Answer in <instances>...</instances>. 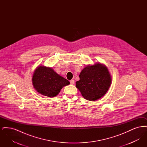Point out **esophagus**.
<instances>
[{
    "mask_svg": "<svg viewBox=\"0 0 147 147\" xmlns=\"http://www.w3.org/2000/svg\"><path fill=\"white\" fill-rule=\"evenodd\" d=\"M70 84H71V85H73V84H74V83H75V82H74V80H73V79H71V80L70 81Z\"/></svg>",
    "mask_w": 147,
    "mask_h": 147,
    "instance_id": "34e87169",
    "label": "esophagus"
}]
</instances>
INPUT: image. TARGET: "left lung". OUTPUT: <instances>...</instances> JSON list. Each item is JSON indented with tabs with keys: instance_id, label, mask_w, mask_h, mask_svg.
<instances>
[{
	"instance_id": "left-lung-1",
	"label": "left lung",
	"mask_w": 147,
	"mask_h": 147,
	"mask_svg": "<svg viewBox=\"0 0 147 147\" xmlns=\"http://www.w3.org/2000/svg\"><path fill=\"white\" fill-rule=\"evenodd\" d=\"M76 87L82 96L89 101L102 97L109 90L111 78L107 67L100 63L85 67L79 76Z\"/></svg>"
}]
</instances>
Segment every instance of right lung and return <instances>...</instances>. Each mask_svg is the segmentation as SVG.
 <instances>
[{
  "label": "right lung",
  "instance_id": "1",
  "mask_svg": "<svg viewBox=\"0 0 147 147\" xmlns=\"http://www.w3.org/2000/svg\"><path fill=\"white\" fill-rule=\"evenodd\" d=\"M32 83L37 91L43 95L53 98L69 82L58 75L51 68L39 66L32 77Z\"/></svg>",
  "mask_w": 147,
  "mask_h": 147
}]
</instances>
